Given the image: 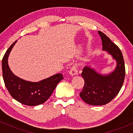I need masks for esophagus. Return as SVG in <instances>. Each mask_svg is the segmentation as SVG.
I'll list each match as a JSON object with an SVG mask.
<instances>
[{
	"instance_id": "34e87169",
	"label": "esophagus",
	"mask_w": 133,
	"mask_h": 133,
	"mask_svg": "<svg viewBox=\"0 0 133 133\" xmlns=\"http://www.w3.org/2000/svg\"><path fill=\"white\" fill-rule=\"evenodd\" d=\"M69 74V75H71V76H74V75H77V69L76 67L74 66V65L72 68H71Z\"/></svg>"
}]
</instances>
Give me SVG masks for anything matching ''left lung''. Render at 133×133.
<instances>
[{"instance_id": "1", "label": "left lung", "mask_w": 133, "mask_h": 133, "mask_svg": "<svg viewBox=\"0 0 133 133\" xmlns=\"http://www.w3.org/2000/svg\"><path fill=\"white\" fill-rule=\"evenodd\" d=\"M98 34L102 42V50L115 59L116 66L113 71L104 75L89 65L83 69L81 76L85 85L80 96L85 102L93 106H102L111 101L121 90L125 75L123 57L119 47L102 32L98 31Z\"/></svg>"}]
</instances>
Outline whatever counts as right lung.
Here are the masks:
<instances>
[{
	"label": "right lung",
	"instance_id": "right-lung-1",
	"mask_svg": "<svg viewBox=\"0 0 133 133\" xmlns=\"http://www.w3.org/2000/svg\"><path fill=\"white\" fill-rule=\"evenodd\" d=\"M16 42L9 47L2 58V76L5 86L12 98L22 104L34 106L43 104L51 96L58 83L64 79L62 74H55L38 82L26 81L15 75L10 69L8 59Z\"/></svg>",
	"mask_w": 133,
	"mask_h": 133
}]
</instances>
